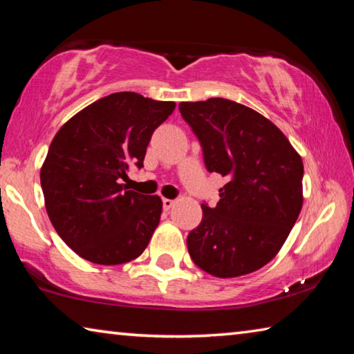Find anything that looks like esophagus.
<instances>
[{
  "label": "esophagus",
  "mask_w": 354,
  "mask_h": 354,
  "mask_svg": "<svg viewBox=\"0 0 354 354\" xmlns=\"http://www.w3.org/2000/svg\"><path fill=\"white\" fill-rule=\"evenodd\" d=\"M173 205H175V201H173V200H169V198H164L162 200V206H164L165 211H170V209L173 207Z\"/></svg>",
  "instance_id": "obj_1"
}]
</instances>
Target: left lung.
I'll use <instances>...</instances> for the list:
<instances>
[{
    "label": "left lung",
    "mask_w": 354,
    "mask_h": 354,
    "mask_svg": "<svg viewBox=\"0 0 354 354\" xmlns=\"http://www.w3.org/2000/svg\"><path fill=\"white\" fill-rule=\"evenodd\" d=\"M207 171L227 178L215 207L201 205L189 254L217 278L259 270L283 247L303 206V160L277 124L225 98L179 103Z\"/></svg>",
    "instance_id": "8db88e82"
}]
</instances>
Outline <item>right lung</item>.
Returning <instances> with one entry per match:
<instances>
[{"instance_id": "obj_1", "label": "right lung", "mask_w": 354, "mask_h": 354, "mask_svg": "<svg viewBox=\"0 0 354 354\" xmlns=\"http://www.w3.org/2000/svg\"><path fill=\"white\" fill-rule=\"evenodd\" d=\"M173 101L117 92L84 107L57 131L40 169L45 207L62 241L82 259L118 266L139 257L159 225L162 200L128 190L154 129Z\"/></svg>"}]
</instances>
